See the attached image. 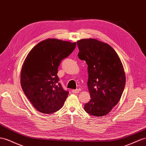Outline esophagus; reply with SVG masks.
Here are the masks:
<instances>
[{"instance_id":"1","label":"esophagus","mask_w":146,"mask_h":146,"mask_svg":"<svg viewBox=\"0 0 146 146\" xmlns=\"http://www.w3.org/2000/svg\"><path fill=\"white\" fill-rule=\"evenodd\" d=\"M72 92L73 93H74V94H77V93H79L80 90H79V89H73V90H72Z\"/></svg>"}]
</instances>
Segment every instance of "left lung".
Listing matches in <instances>:
<instances>
[{
  "mask_svg": "<svg viewBox=\"0 0 146 146\" xmlns=\"http://www.w3.org/2000/svg\"><path fill=\"white\" fill-rule=\"evenodd\" d=\"M78 57L88 65V87L91 100L84 105L89 115L108 114L118 103L126 83L122 63L117 52L108 44L94 39L76 42Z\"/></svg>",
  "mask_w": 146,
  "mask_h": 146,
  "instance_id": "left-lung-1",
  "label": "left lung"
}]
</instances>
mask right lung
Masks as SVG:
<instances>
[{"mask_svg":"<svg viewBox=\"0 0 146 146\" xmlns=\"http://www.w3.org/2000/svg\"><path fill=\"white\" fill-rule=\"evenodd\" d=\"M75 47L76 42L48 39L37 44L28 54L21 71V86L39 111L53 113L63 107L69 92L58 82V68Z\"/></svg>","mask_w":146,"mask_h":146,"instance_id":"1","label":"right lung"}]
</instances>
